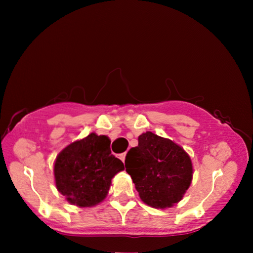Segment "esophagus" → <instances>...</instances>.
Here are the masks:
<instances>
[{
    "label": "esophagus",
    "mask_w": 253,
    "mask_h": 253,
    "mask_svg": "<svg viewBox=\"0 0 253 253\" xmlns=\"http://www.w3.org/2000/svg\"><path fill=\"white\" fill-rule=\"evenodd\" d=\"M118 156H119V158H121V160L123 161V163L125 162V157H126V154H125V153H123V154H119Z\"/></svg>",
    "instance_id": "esophagus-1"
}]
</instances>
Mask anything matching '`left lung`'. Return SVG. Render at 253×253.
Segmentation results:
<instances>
[{"mask_svg": "<svg viewBox=\"0 0 253 253\" xmlns=\"http://www.w3.org/2000/svg\"><path fill=\"white\" fill-rule=\"evenodd\" d=\"M125 166L140 200L154 209L178 203L193 178V164L183 147L152 131L138 137V146L128 151Z\"/></svg>", "mask_w": 253, "mask_h": 253, "instance_id": "left-lung-1", "label": "left lung"}]
</instances>
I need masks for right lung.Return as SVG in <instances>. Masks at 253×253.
<instances>
[{"label": "right lung", "instance_id": "obj_1", "mask_svg": "<svg viewBox=\"0 0 253 253\" xmlns=\"http://www.w3.org/2000/svg\"><path fill=\"white\" fill-rule=\"evenodd\" d=\"M125 169L110 151L106 135L91 132L58 154L53 165L57 190L72 205L91 208L106 199L111 179Z\"/></svg>", "mask_w": 253, "mask_h": 253}]
</instances>
